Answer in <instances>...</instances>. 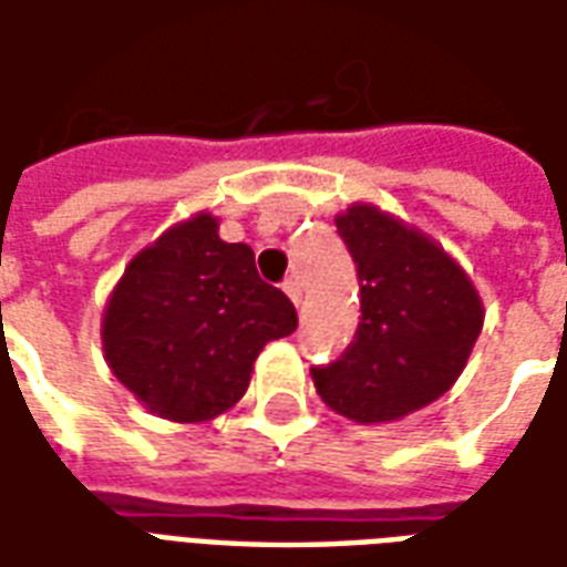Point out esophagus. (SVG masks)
I'll return each mask as SVG.
<instances>
[{
	"label": "esophagus",
	"instance_id": "obj_1",
	"mask_svg": "<svg viewBox=\"0 0 567 567\" xmlns=\"http://www.w3.org/2000/svg\"><path fill=\"white\" fill-rule=\"evenodd\" d=\"M282 291L291 297V303H295V307H300V300H303V291H300V282H297V279H288V282L282 285Z\"/></svg>",
	"mask_w": 567,
	"mask_h": 567
}]
</instances>
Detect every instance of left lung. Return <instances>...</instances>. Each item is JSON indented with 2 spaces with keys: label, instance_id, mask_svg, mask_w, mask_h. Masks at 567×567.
Segmentation results:
<instances>
[{
  "label": "left lung",
  "instance_id": "8db88e82",
  "mask_svg": "<svg viewBox=\"0 0 567 567\" xmlns=\"http://www.w3.org/2000/svg\"><path fill=\"white\" fill-rule=\"evenodd\" d=\"M337 230L358 267L361 321L352 346L312 382L333 413L380 425L450 392L483 331V297L431 236L373 203L340 212Z\"/></svg>",
  "mask_w": 567,
  "mask_h": 567
}]
</instances>
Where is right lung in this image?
I'll use <instances>...</instances> for the list:
<instances>
[{"label": "right lung", "mask_w": 567, "mask_h": 567, "mask_svg": "<svg viewBox=\"0 0 567 567\" xmlns=\"http://www.w3.org/2000/svg\"><path fill=\"white\" fill-rule=\"evenodd\" d=\"M297 328L295 303L197 212L133 255L103 312L105 364L154 416L197 425L246 394L260 349Z\"/></svg>", "instance_id": "add662e5"}]
</instances>
